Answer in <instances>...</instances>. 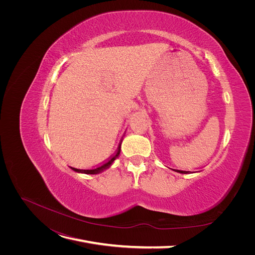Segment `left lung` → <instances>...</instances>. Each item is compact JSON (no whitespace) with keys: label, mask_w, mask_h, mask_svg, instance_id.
<instances>
[{"label":"left lung","mask_w":255,"mask_h":255,"mask_svg":"<svg viewBox=\"0 0 255 255\" xmlns=\"http://www.w3.org/2000/svg\"><path fill=\"white\" fill-rule=\"evenodd\" d=\"M176 171H178V172H181V173H187V172H188V171H183V170H176Z\"/></svg>","instance_id":"8db88e82"}]
</instances>
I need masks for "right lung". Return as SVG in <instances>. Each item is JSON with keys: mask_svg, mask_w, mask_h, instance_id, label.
<instances>
[{"mask_svg": "<svg viewBox=\"0 0 255 255\" xmlns=\"http://www.w3.org/2000/svg\"><path fill=\"white\" fill-rule=\"evenodd\" d=\"M120 152H121V144H119V146H118V150H117V152L115 153V155L114 156H112L111 157V159L109 160V161H107L106 163H104V164H102L101 166H99V167H97V168H94V169H78V168H74V167H71L74 171H77V172H84V173H89V175H94V173H98V172H100V171H102V170H104V169H106V168H109L111 165H112V163L114 162V160L120 155Z\"/></svg>", "mask_w": 255, "mask_h": 255, "instance_id": "add662e5", "label": "right lung"}]
</instances>
